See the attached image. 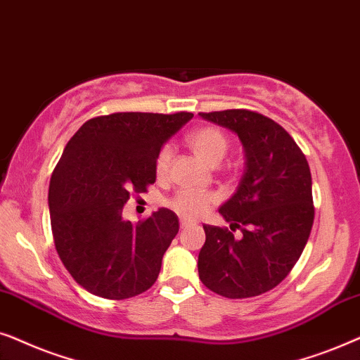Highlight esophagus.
I'll return each mask as SVG.
<instances>
[{
    "instance_id": "34e87169",
    "label": "esophagus",
    "mask_w": 360,
    "mask_h": 360,
    "mask_svg": "<svg viewBox=\"0 0 360 360\" xmlns=\"http://www.w3.org/2000/svg\"><path fill=\"white\" fill-rule=\"evenodd\" d=\"M191 225H193V220H188V219L181 217V227L188 229V227H191Z\"/></svg>"
}]
</instances>
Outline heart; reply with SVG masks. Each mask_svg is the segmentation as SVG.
<instances>
[{
    "label": "heart",
    "mask_w": 360,
    "mask_h": 360,
    "mask_svg": "<svg viewBox=\"0 0 360 360\" xmlns=\"http://www.w3.org/2000/svg\"><path fill=\"white\" fill-rule=\"evenodd\" d=\"M186 141L194 151V155L207 162L209 166H217L229 151V138L222 130L215 127L195 128L186 136ZM172 150L169 145H165L158 151L155 161V171L158 177H165L169 171ZM219 202V195L212 191L181 189L167 200V205L184 219H198L199 215L207 212Z\"/></svg>",
    "instance_id": "heart-1"
}]
</instances>
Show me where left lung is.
Listing matches in <instances>:
<instances>
[{
    "label": "left lung",
    "mask_w": 360,
    "mask_h": 360,
    "mask_svg": "<svg viewBox=\"0 0 360 360\" xmlns=\"http://www.w3.org/2000/svg\"><path fill=\"white\" fill-rule=\"evenodd\" d=\"M199 115L236 131L247 158L237 193L219 209L230 229L204 225L199 278L225 298H252L280 285L304 250L314 220L309 165L290 133L265 115L245 108Z\"/></svg>",
    "instance_id": "1"
}]
</instances>
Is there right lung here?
Segmentation results:
<instances>
[{
  "instance_id": "obj_1",
  "label": "right lung",
  "mask_w": 360,
  "mask_h": 360,
  "mask_svg": "<svg viewBox=\"0 0 360 360\" xmlns=\"http://www.w3.org/2000/svg\"><path fill=\"white\" fill-rule=\"evenodd\" d=\"M193 117L102 115L67 143L49 186L52 237L67 271L89 293L127 300L155 285L179 220L160 209L133 225L123 220V207L130 195L155 184L158 151Z\"/></svg>"
}]
</instances>
